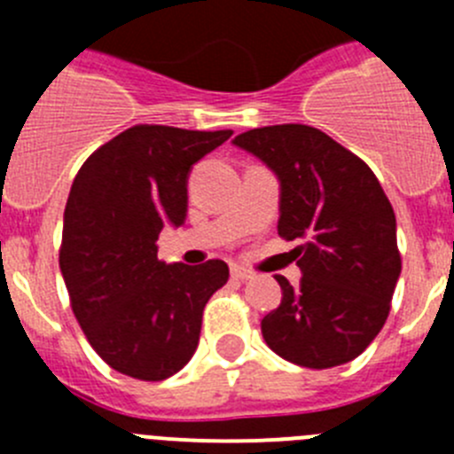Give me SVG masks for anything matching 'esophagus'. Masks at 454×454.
I'll return each instance as SVG.
<instances>
[{
	"instance_id": "obj_1",
	"label": "esophagus",
	"mask_w": 454,
	"mask_h": 454,
	"mask_svg": "<svg viewBox=\"0 0 454 454\" xmlns=\"http://www.w3.org/2000/svg\"><path fill=\"white\" fill-rule=\"evenodd\" d=\"M231 277H234V279H239V282H250V279H254V272L236 266V268H231Z\"/></svg>"
}]
</instances>
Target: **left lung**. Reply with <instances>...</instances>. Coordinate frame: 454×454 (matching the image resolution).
<instances>
[{
	"mask_svg": "<svg viewBox=\"0 0 454 454\" xmlns=\"http://www.w3.org/2000/svg\"><path fill=\"white\" fill-rule=\"evenodd\" d=\"M234 143L259 156L282 184L279 224L302 270L262 320L268 348L304 368L352 362L372 343L391 311L400 259L395 214L371 168L309 124H272Z\"/></svg>",
	"mask_w": 454,
	"mask_h": 454,
	"instance_id": "obj_1",
	"label": "left lung"
}]
</instances>
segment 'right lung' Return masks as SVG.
I'll return each instance as SVG.
<instances>
[{
    "label": "right lung",
    "mask_w": 454,
    "mask_h": 454,
    "mask_svg": "<svg viewBox=\"0 0 454 454\" xmlns=\"http://www.w3.org/2000/svg\"><path fill=\"white\" fill-rule=\"evenodd\" d=\"M231 129L134 124L79 168L59 250L70 307L92 350L114 371L161 382L182 371L208 298L230 279L220 259L159 262L163 224L186 218L188 172Z\"/></svg>",
    "instance_id": "obj_1"
}]
</instances>
